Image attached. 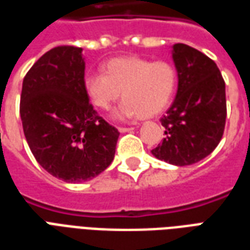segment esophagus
Returning a JSON list of instances; mask_svg holds the SVG:
<instances>
[{
  "instance_id": "34e87169",
  "label": "esophagus",
  "mask_w": 250,
  "mask_h": 250,
  "mask_svg": "<svg viewBox=\"0 0 250 250\" xmlns=\"http://www.w3.org/2000/svg\"><path fill=\"white\" fill-rule=\"evenodd\" d=\"M118 130H119L120 132H128V131L134 130V127H119Z\"/></svg>"
}]
</instances>
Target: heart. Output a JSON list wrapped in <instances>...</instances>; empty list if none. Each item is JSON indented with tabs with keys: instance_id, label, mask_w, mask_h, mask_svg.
<instances>
[{
	"instance_id": "b5f03b06",
	"label": "heart",
	"mask_w": 250,
	"mask_h": 250,
	"mask_svg": "<svg viewBox=\"0 0 250 250\" xmlns=\"http://www.w3.org/2000/svg\"><path fill=\"white\" fill-rule=\"evenodd\" d=\"M177 85V72L167 62H151L143 57L112 59L103 65V73L88 75L84 87L95 107L109 109L123 102L115 116L151 118L166 108Z\"/></svg>"
}]
</instances>
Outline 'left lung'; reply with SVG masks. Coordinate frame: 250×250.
I'll list each match as a JSON object with an SVG mask.
<instances>
[{
  "instance_id": "obj_1",
  "label": "left lung",
  "mask_w": 250,
  "mask_h": 250,
  "mask_svg": "<svg viewBox=\"0 0 250 250\" xmlns=\"http://www.w3.org/2000/svg\"><path fill=\"white\" fill-rule=\"evenodd\" d=\"M178 91L161 119L166 128L152 155L175 166L199 162L213 152L226 122L225 82L210 57L186 44L173 46Z\"/></svg>"
}]
</instances>
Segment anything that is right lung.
<instances>
[{"label": "right lung", "mask_w": 250, "mask_h": 250, "mask_svg": "<svg viewBox=\"0 0 250 250\" xmlns=\"http://www.w3.org/2000/svg\"><path fill=\"white\" fill-rule=\"evenodd\" d=\"M82 48L48 51L25 75L20 115L36 161L65 182L95 178L114 161L119 131L93 109Z\"/></svg>", "instance_id": "obj_1"}]
</instances>
